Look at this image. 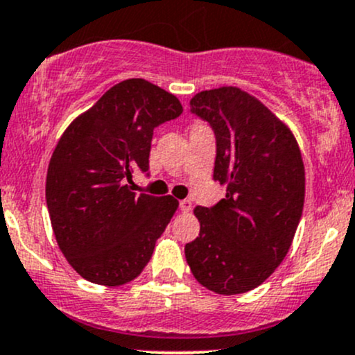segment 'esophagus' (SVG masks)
<instances>
[{
	"label": "esophagus",
	"mask_w": 355,
	"mask_h": 355,
	"mask_svg": "<svg viewBox=\"0 0 355 355\" xmlns=\"http://www.w3.org/2000/svg\"><path fill=\"white\" fill-rule=\"evenodd\" d=\"M178 207H180V211H184V213H189V211L192 209V202L189 199H184L178 202Z\"/></svg>",
	"instance_id": "esophagus-1"
}]
</instances>
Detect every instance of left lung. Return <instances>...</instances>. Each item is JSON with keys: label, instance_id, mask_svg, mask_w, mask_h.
Listing matches in <instances>:
<instances>
[{"label": "left lung", "instance_id": "left-lung-1", "mask_svg": "<svg viewBox=\"0 0 355 355\" xmlns=\"http://www.w3.org/2000/svg\"><path fill=\"white\" fill-rule=\"evenodd\" d=\"M191 111L213 128V178L227 185V196L213 207H196L200 232L185 257L207 290L249 292L292 245L306 194L300 149L287 125L239 87L199 92Z\"/></svg>", "mask_w": 355, "mask_h": 355}]
</instances>
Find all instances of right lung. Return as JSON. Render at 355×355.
I'll list each match as a JSON object with an SVG mask.
<instances>
[{
  "label": "right lung",
  "mask_w": 355,
  "mask_h": 355,
  "mask_svg": "<svg viewBox=\"0 0 355 355\" xmlns=\"http://www.w3.org/2000/svg\"><path fill=\"white\" fill-rule=\"evenodd\" d=\"M182 111L164 89L128 78L75 118L56 144L46 202L63 256L87 282L128 284L151 259L178 200L137 196L127 182L135 168L149 170L155 128Z\"/></svg>",
  "instance_id": "right-lung-1"
}]
</instances>
